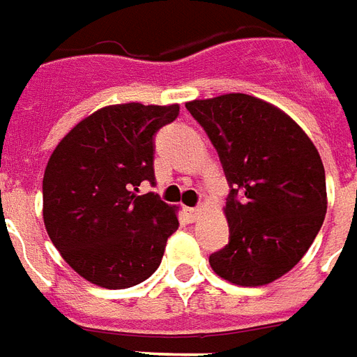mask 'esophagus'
<instances>
[{"instance_id":"34e87169","label":"esophagus","mask_w":357,"mask_h":357,"mask_svg":"<svg viewBox=\"0 0 357 357\" xmlns=\"http://www.w3.org/2000/svg\"><path fill=\"white\" fill-rule=\"evenodd\" d=\"M199 213H202V209H199V207H188V209H186V215H188V218L192 220V222H194V220L199 217Z\"/></svg>"}]
</instances>
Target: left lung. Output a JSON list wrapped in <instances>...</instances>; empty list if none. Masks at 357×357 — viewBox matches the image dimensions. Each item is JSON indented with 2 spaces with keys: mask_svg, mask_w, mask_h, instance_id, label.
Masks as SVG:
<instances>
[{
  "mask_svg": "<svg viewBox=\"0 0 357 357\" xmlns=\"http://www.w3.org/2000/svg\"><path fill=\"white\" fill-rule=\"evenodd\" d=\"M218 152L230 194V239L209 257L236 285L287 274L310 249L327 213L325 169L314 142L280 108L243 93L186 102Z\"/></svg>",
  "mask_w": 357,
  "mask_h": 357,
  "instance_id": "left-lung-1",
  "label": "left lung"
}]
</instances>
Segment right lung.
<instances>
[{
  "label": "right lung",
  "instance_id": "right-lung-1",
  "mask_svg": "<svg viewBox=\"0 0 357 357\" xmlns=\"http://www.w3.org/2000/svg\"><path fill=\"white\" fill-rule=\"evenodd\" d=\"M178 104H114L91 114L59 142L43 175V220L62 259L87 282L132 287L158 270L178 228L153 184V137Z\"/></svg>",
  "mask_w": 357,
  "mask_h": 357
}]
</instances>
